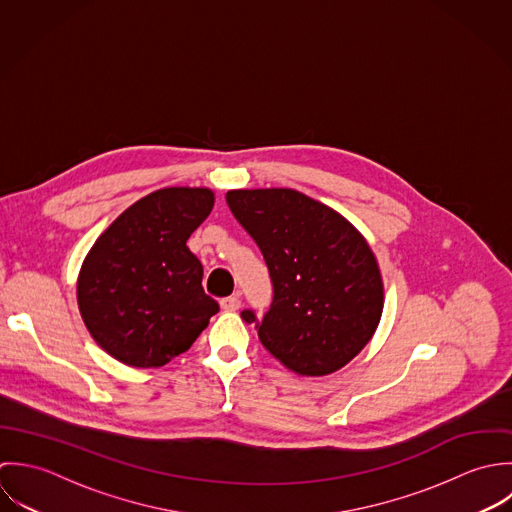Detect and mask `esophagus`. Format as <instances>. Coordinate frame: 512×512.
<instances>
[{
  "label": "esophagus",
  "mask_w": 512,
  "mask_h": 512,
  "mask_svg": "<svg viewBox=\"0 0 512 512\" xmlns=\"http://www.w3.org/2000/svg\"><path fill=\"white\" fill-rule=\"evenodd\" d=\"M219 305H221L225 312H235V310H239V307H241V297H239V293L231 295V297H225V299H221Z\"/></svg>",
  "instance_id": "esophagus-1"
}]
</instances>
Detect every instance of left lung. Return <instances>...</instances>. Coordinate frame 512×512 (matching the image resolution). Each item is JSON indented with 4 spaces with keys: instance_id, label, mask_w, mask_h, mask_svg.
Returning a JSON list of instances; mask_svg holds the SVG:
<instances>
[{
    "instance_id": "obj_1",
    "label": "left lung",
    "mask_w": 512,
    "mask_h": 512,
    "mask_svg": "<svg viewBox=\"0 0 512 512\" xmlns=\"http://www.w3.org/2000/svg\"><path fill=\"white\" fill-rule=\"evenodd\" d=\"M235 219L259 245L273 303L257 322L263 346L299 376L344 368L374 336L384 281L366 237L336 209L291 188L229 190Z\"/></svg>"
}]
</instances>
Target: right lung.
Returning <instances> with one entry per match:
<instances>
[{"label":"right lung","instance_id":"obj_1","mask_svg":"<svg viewBox=\"0 0 512 512\" xmlns=\"http://www.w3.org/2000/svg\"><path fill=\"white\" fill-rule=\"evenodd\" d=\"M209 188L172 186L124 209L87 253L77 303L95 342L132 368H160L190 350L219 305L186 241L211 213Z\"/></svg>","mask_w":512,"mask_h":512}]
</instances>
